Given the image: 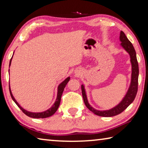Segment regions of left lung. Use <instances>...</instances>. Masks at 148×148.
<instances>
[{"mask_svg":"<svg viewBox=\"0 0 148 148\" xmlns=\"http://www.w3.org/2000/svg\"><path fill=\"white\" fill-rule=\"evenodd\" d=\"M119 39L121 41V45L123 48L128 52L131 57V62L132 65V74H131V82L130 87L127 91L126 95H125L122 101L116 106L113 108L108 110H97L93 108L91 105L89 104L87 101L86 91H85L84 86L82 85V96H83L84 103L86 104L87 108L90 111L93 112L97 116L102 117H112L117 116L121 114L122 112L128 107L131 104L136 97V95L138 91V74H139V69H138V63L136 59V54L133 46L129 39L127 38L126 35L123 31L120 32Z\"/></svg>","mask_w":148,"mask_h":148,"instance_id":"8db88e82","label":"left lung"}]
</instances>
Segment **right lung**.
<instances>
[{
  "label": "right lung",
  "instance_id": "1",
  "mask_svg": "<svg viewBox=\"0 0 148 148\" xmlns=\"http://www.w3.org/2000/svg\"><path fill=\"white\" fill-rule=\"evenodd\" d=\"M12 59V57L11 58L10 61L9 66H10V64H11ZM9 71H10V70H9ZM69 80H70V77H68L66 79H65L61 84H59V86H58V91H57V99H56V102H55L54 104L51 108H50L49 109L46 110V111H44V112H42L34 113V112H28L25 109H23L21 106H20V105L18 103H17V102L16 101V99H14L13 95H12L10 88V85H9L10 93L12 99L15 102V103H16L17 105V106H18L19 108L21 110V111L23 112L25 114L27 115V116H29L30 117H32V118H46V117H50V116H51L52 115H53L55 113H56V112L57 111V109H58V108L59 106V104H60V102H61V99L62 92H63L64 87H65V86H66V85L67 84V83L69 82Z\"/></svg>",
  "mask_w": 148,
  "mask_h": 148
}]
</instances>
